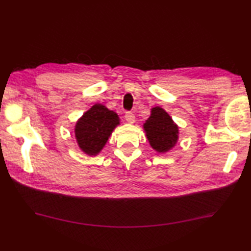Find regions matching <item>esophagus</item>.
<instances>
[{
  "label": "esophagus",
  "mask_w": 251,
  "mask_h": 251,
  "mask_svg": "<svg viewBox=\"0 0 251 251\" xmlns=\"http://www.w3.org/2000/svg\"><path fill=\"white\" fill-rule=\"evenodd\" d=\"M125 119H126V122L128 124H133L135 122V116L130 112H127L125 114Z\"/></svg>",
  "instance_id": "34e87169"
}]
</instances>
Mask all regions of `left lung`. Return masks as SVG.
<instances>
[{
    "mask_svg": "<svg viewBox=\"0 0 251 251\" xmlns=\"http://www.w3.org/2000/svg\"><path fill=\"white\" fill-rule=\"evenodd\" d=\"M143 127L150 146L160 154H165L177 144L178 126L164 108L160 106L151 108V116Z\"/></svg>",
    "mask_w": 251,
    "mask_h": 251,
    "instance_id": "1",
    "label": "left lung"
}]
</instances>
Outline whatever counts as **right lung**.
I'll use <instances>...</instances> for the list:
<instances>
[{
  "mask_svg": "<svg viewBox=\"0 0 251 251\" xmlns=\"http://www.w3.org/2000/svg\"><path fill=\"white\" fill-rule=\"evenodd\" d=\"M118 125L120 118L117 113L95 103L75 125V137L80 150L90 157L97 156Z\"/></svg>",
  "mask_w": 251,
  "mask_h": 251,
  "instance_id": "obj_1",
  "label": "right lung"
}]
</instances>
